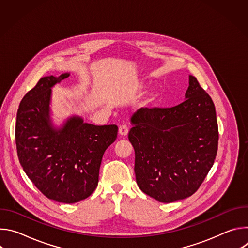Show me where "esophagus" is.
Here are the masks:
<instances>
[{
  "instance_id": "obj_1",
  "label": "esophagus",
  "mask_w": 248,
  "mask_h": 248,
  "mask_svg": "<svg viewBox=\"0 0 248 248\" xmlns=\"http://www.w3.org/2000/svg\"><path fill=\"white\" fill-rule=\"evenodd\" d=\"M119 133L121 135H126L128 133V126L126 124H122L119 128Z\"/></svg>"
}]
</instances>
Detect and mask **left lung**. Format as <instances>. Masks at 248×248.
<instances>
[{
  "label": "left lung",
  "mask_w": 248,
  "mask_h": 248,
  "mask_svg": "<svg viewBox=\"0 0 248 248\" xmlns=\"http://www.w3.org/2000/svg\"><path fill=\"white\" fill-rule=\"evenodd\" d=\"M139 188L170 203L191 196L214 164L219 130L213 101L189 76L186 100L171 108H141L131 117Z\"/></svg>",
  "instance_id": "8db88e82"
}]
</instances>
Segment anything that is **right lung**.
Here are the masks:
<instances>
[{
    "label": "right lung",
    "mask_w": 248,
    "mask_h": 248,
    "mask_svg": "<svg viewBox=\"0 0 248 248\" xmlns=\"http://www.w3.org/2000/svg\"><path fill=\"white\" fill-rule=\"evenodd\" d=\"M69 77L40 78L22 98L16 115L19 163L46 197L62 203L87 198L98 186L102 157L117 138L116 124L94 125L69 118L59 129L50 120L51 87Z\"/></svg>",
    "instance_id": "1"
}]
</instances>
